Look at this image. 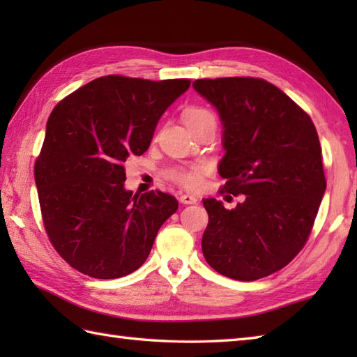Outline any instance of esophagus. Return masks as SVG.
Wrapping results in <instances>:
<instances>
[{"instance_id": "esophagus-1", "label": "esophagus", "mask_w": 357, "mask_h": 357, "mask_svg": "<svg viewBox=\"0 0 357 357\" xmlns=\"http://www.w3.org/2000/svg\"><path fill=\"white\" fill-rule=\"evenodd\" d=\"M196 201H198V198L193 195H188V193H184L179 196V202L181 204H196Z\"/></svg>"}]
</instances>
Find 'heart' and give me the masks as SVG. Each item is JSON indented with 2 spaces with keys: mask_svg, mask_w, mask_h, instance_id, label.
<instances>
[{
  "mask_svg": "<svg viewBox=\"0 0 357 357\" xmlns=\"http://www.w3.org/2000/svg\"><path fill=\"white\" fill-rule=\"evenodd\" d=\"M208 118H213V115H211L208 110L201 109V107H192L185 110L184 113V121L187 127L196 123H201V121L208 119ZM204 172H206L204 167H190V169L176 167V169H172L169 172V176L174 181V183H178L187 188H196L201 185Z\"/></svg>",
  "mask_w": 357,
  "mask_h": 357,
  "instance_id": "heart-1",
  "label": "heart"
}]
</instances>
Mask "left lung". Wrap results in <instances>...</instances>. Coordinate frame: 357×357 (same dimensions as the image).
Wrapping results in <instances>:
<instances>
[{"instance_id":"left-lung-1","label":"left lung","mask_w":357,"mask_h":357,"mask_svg":"<svg viewBox=\"0 0 357 357\" xmlns=\"http://www.w3.org/2000/svg\"><path fill=\"white\" fill-rule=\"evenodd\" d=\"M193 87L221 118L222 192L244 195L231 210L202 199L204 257L227 278H265L284 268L312 231L327 188L319 136L307 113L264 79H196Z\"/></svg>"}]
</instances>
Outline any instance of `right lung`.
Listing matches in <instances>:
<instances>
[{"label":"right lung","instance_id":"add662e5","mask_svg":"<svg viewBox=\"0 0 357 357\" xmlns=\"http://www.w3.org/2000/svg\"><path fill=\"white\" fill-rule=\"evenodd\" d=\"M188 87V79L109 75L50 113L35 184L52 245L73 268L116 279L146 262L178 201L159 190H126L124 162L149 149L159 118Z\"/></svg>","mask_w":357,"mask_h":357}]
</instances>
